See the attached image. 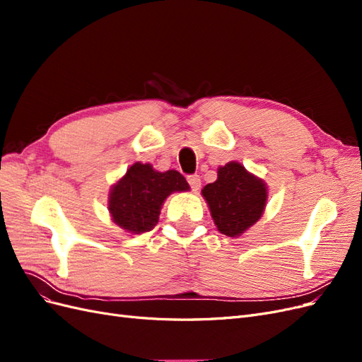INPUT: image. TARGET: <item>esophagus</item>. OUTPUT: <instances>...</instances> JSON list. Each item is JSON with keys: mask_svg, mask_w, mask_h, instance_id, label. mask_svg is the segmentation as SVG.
<instances>
[{"mask_svg": "<svg viewBox=\"0 0 362 362\" xmlns=\"http://www.w3.org/2000/svg\"><path fill=\"white\" fill-rule=\"evenodd\" d=\"M190 187L193 192H198L199 187H201V177L199 175H190V177L187 178Z\"/></svg>", "mask_w": 362, "mask_h": 362, "instance_id": "1", "label": "esophagus"}]
</instances>
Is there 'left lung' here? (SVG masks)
I'll use <instances>...</instances> for the list:
<instances>
[{
	"mask_svg": "<svg viewBox=\"0 0 362 362\" xmlns=\"http://www.w3.org/2000/svg\"><path fill=\"white\" fill-rule=\"evenodd\" d=\"M201 193L217 231L228 237L243 235L254 226L269 198L267 184L238 161L218 166L217 180L206 184Z\"/></svg>",
	"mask_w": 362,
	"mask_h": 362,
	"instance_id": "left-lung-1",
	"label": "left lung"
}]
</instances>
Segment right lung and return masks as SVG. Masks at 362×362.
<instances>
[{
  "mask_svg": "<svg viewBox=\"0 0 362 362\" xmlns=\"http://www.w3.org/2000/svg\"><path fill=\"white\" fill-rule=\"evenodd\" d=\"M189 190L178 170L158 172L149 163L136 161L112 185L107 208L125 233L144 234L158 223L161 206L172 193Z\"/></svg>",
  "mask_w": 362,
  "mask_h": 362,
  "instance_id": "right-lung-1",
  "label": "right lung"
}]
</instances>
